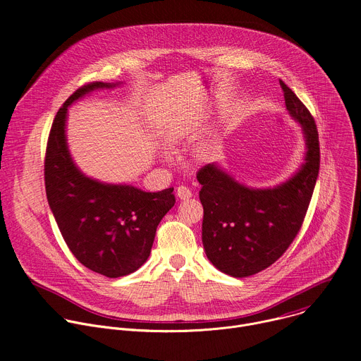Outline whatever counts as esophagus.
Instances as JSON below:
<instances>
[{"label":"esophagus","mask_w":361,"mask_h":361,"mask_svg":"<svg viewBox=\"0 0 361 361\" xmlns=\"http://www.w3.org/2000/svg\"><path fill=\"white\" fill-rule=\"evenodd\" d=\"M177 197H178L180 200H188V198L192 197V192H191V190L187 188L185 185H180V187L177 188Z\"/></svg>","instance_id":"esophagus-1"}]
</instances>
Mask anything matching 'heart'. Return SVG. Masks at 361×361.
<instances>
[{"label":"heart","mask_w":361,"mask_h":361,"mask_svg":"<svg viewBox=\"0 0 361 361\" xmlns=\"http://www.w3.org/2000/svg\"><path fill=\"white\" fill-rule=\"evenodd\" d=\"M180 138H181L180 133H173V134L170 135V141H171V142H177Z\"/></svg>","instance_id":"b5f03b06"}]
</instances>
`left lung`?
I'll return each instance as SVG.
<instances>
[{"mask_svg": "<svg viewBox=\"0 0 361 361\" xmlns=\"http://www.w3.org/2000/svg\"><path fill=\"white\" fill-rule=\"evenodd\" d=\"M280 85L286 107L301 126L305 141L300 170L273 188L245 187L214 163L197 174L205 254L214 267L237 279L270 267L290 247L304 221L320 170L316 121L291 88L281 80Z\"/></svg>", "mask_w": 361, "mask_h": 361, "instance_id": "obj_1", "label": "left lung"}]
</instances>
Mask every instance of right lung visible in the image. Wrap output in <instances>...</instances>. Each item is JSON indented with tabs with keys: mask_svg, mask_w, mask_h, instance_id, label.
Instances as JSON below:
<instances>
[{
	"mask_svg": "<svg viewBox=\"0 0 361 361\" xmlns=\"http://www.w3.org/2000/svg\"><path fill=\"white\" fill-rule=\"evenodd\" d=\"M116 85L95 81L68 97L51 126L44 163L47 200L64 241L82 266L110 279L131 274L147 262L157 226L176 202L174 188L145 192L101 183L74 164L66 135L68 107L94 90Z\"/></svg>",
	"mask_w": 361,
	"mask_h": 361,
	"instance_id": "1",
	"label": "right lung"
}]
</instances>
